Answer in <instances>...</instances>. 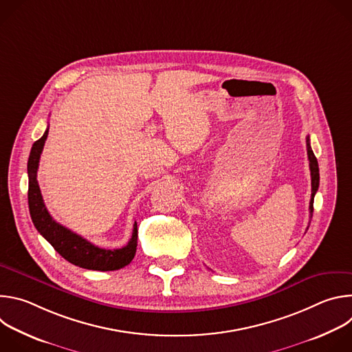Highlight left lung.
<instances>
[{
    "label": "left lung",
    "mask_w": 352,
    "mask_h": 352,
    "mask_svg": "<svg viewBox=\"0 0 352 352\" xmlns=\"http://www.w3.org/2000/svg\"><path fill=\"white\" fill-rule=\"evenodd\" d=\"M307 150H308L311 179H312V195H311V202H309V213H311V217H312V213H314V199H315V195H316L318 188H319V166H318V160H316V157L314 155V150H312L311 143H309V136L307 138Z\"/></svg>",
    "instance_id": "obj_1"
}]
</instances>
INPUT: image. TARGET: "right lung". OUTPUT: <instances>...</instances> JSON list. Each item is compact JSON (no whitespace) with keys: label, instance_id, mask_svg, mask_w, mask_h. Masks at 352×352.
<instances>
[{"label":"right lung","instance_id":"obj_1","mask_svg":"<svg viewBox=\"0 0 352 352\" xmlns=\"http://www.w3.org/2000/svg\"><path fill=\"white\" fill-rule=\"evenodd\" d=\"M48 128L44 135L32 146L28 160L29 190L28 202L32 221L36 230L50 242L57 252L69 263L87 270L111 272L129 265L135 256L138 246V224L135 221L129 242L120 249H103L93 245L80 235L57 223L45 209L43 196L37 184V168Z\"/></svg>","mask_w":352,"mask_h":352}]
</instances>
